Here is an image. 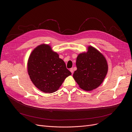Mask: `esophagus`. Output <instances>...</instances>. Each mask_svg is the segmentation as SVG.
<instances>
[{
    "label": "esophagus",
    "instance_id": "1",
    "mask_svg": "<svg viewBox=\"0 0 132 132\" xmlns=\"http://www.w3.org/2000/svg\"><path fill=\"white\" fill-rule=\"evenodd\" d=\"M70 71L71 72V73L72 74L73 73V68H70Z\"/></svg>",
    "mask_w": 132,
    "mask_h": 132
}]
</instances>
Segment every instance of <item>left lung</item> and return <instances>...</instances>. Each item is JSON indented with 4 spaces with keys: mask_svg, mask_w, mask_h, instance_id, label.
I'll list each match as a JSON object with an SVG mask.
<instances>
[{
    "mask_svg": "<svg viewBox=\"0 0 132 132\" xmlns=\"http://www.w3.org/2000/svg\"><path fill=\"white\" fill-rule=\"evenodd\" d=\"M76 65L77 69L73 74V78L85 91L97 88L103 81L108 70L104 55L92 46L88 47L86 52L78 55Z\"/></svg>",
    "mask_w": 132,
    "mask_h": 132,
    "instance_id": "left-lung-1",
    "label": "left lung"
}]
</instances>
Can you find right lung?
<instances>
[{
  "label": "right lung",
  "mask_w": 132,
  "mask_h": 132,
  "mask_svg": "<svg viewBox=\"0 0 132 132\" xmlns=\"http://www.w3.org/2000/svg\"><path fill=\"white\" fill-rule=\"evenodd\" d=\"M28 72L34 86L45 93L57 91L71 73L65 62L51 46L43 44L31 52L27 64Z\"/></svg>",
  "instance_id": "right-lung-1"
}]
</instances>
